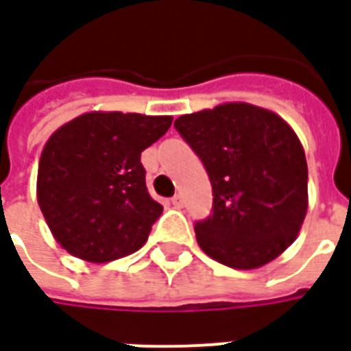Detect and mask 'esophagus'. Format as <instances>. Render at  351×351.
Returning <instances> with one entry per match:
<instances>
[{"instance_id":"34e87169","label":"esophagus","mask_w":351,"mask_h":351,"mask_svg":"<svg viewBox=\"0 0 351 351\" xmlns=\"http://www.w3.org/2000/svg\"><path fill=\"white\" fill-rule=\"evenodd\" d=\"M171 203H173V206H175V208H182V206H184L182 193H176L175 197L171 199Z\"/></svg>"}]
</instances>
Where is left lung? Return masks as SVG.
Listing matches in <instances>:
<instances>
[{
  "label": "left lung",
  "instance_id": "1",
  "mask_svg": "<svg viewBox=\"0 0 351 351\" xmlns=\"http://www.w3.org/2000/svg\"><path fill=\"white\" fill-rule=\"evenodd\" d=\"M175 128L213 186V210L193 223L201 250L233 269L278 258L297 239L308 206V167L293 130L248 103L184 114Z\"/></svg>",
  "mask_w": 351,
  "mask_h": 351
}]
</instances>
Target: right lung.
I'll return each mask as SVG.
<instances>
[{
  "label": "right lung",
  "instance_id": "obj_1",
  "mask_svg": "<svg viewBox=\"0 0 351 351\" xmlns=\"http://www.w3.org/2000/svg\"><path fill=\"white\" fill-rule=\"evenodd\" d=\"M171 116L88 112L49 138L37 201L71 256L107 263L137 252L163 206L146 190L141 152L163 137Z\"/></svg>",
  "mask_w": 351,
  "mask_h": 351
}]
</instances>
